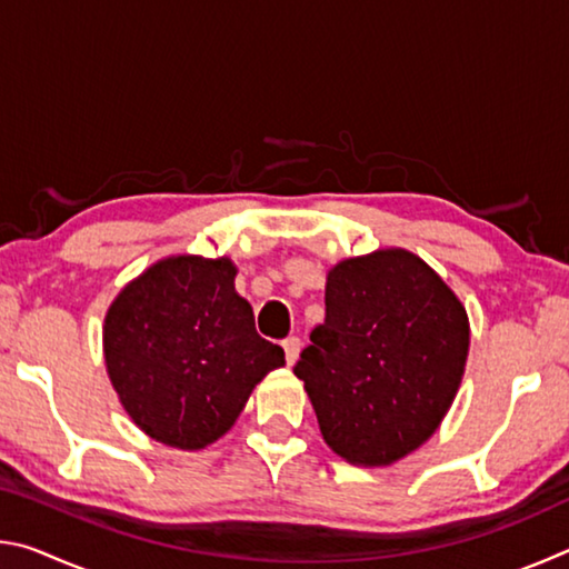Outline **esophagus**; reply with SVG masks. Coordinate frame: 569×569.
Returning <instances> with one entry per match:
<instances>
[{
	"label": "esophagus",
	"mask_w": 569,
	"mask_h": 569,
	"mask_svg": "<svg viewBox=\"0 0 569 569\" xmlns=\"http://www.w3.org/2000/svg\"><path fill=\"white\" fill-rule=\"evenodd\" d=\"M283 351H286L288 366H293L296 359H298V353H301V339H298V336H288V339L283 341Z\"/></svg>",
	"instance_id": "obj_1"
}]
</instances>
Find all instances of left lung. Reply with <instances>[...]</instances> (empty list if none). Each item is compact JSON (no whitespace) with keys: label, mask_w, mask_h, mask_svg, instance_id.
Returning a JSON list of instances; mask_svg holds the SVG:
<instances>
[{"label":"left lung","mask_w":569,"mask_h":569,"mask_svg":"<svg viewBox=\"0 0 569 569\" xmlns=\"http://www.w3.org/2000/svg\"><path fill=\"white\" fill-rule=\"evenodd\" d=\"M469 319L455 291L403 248L346 258L326 278V321L293 373L323 441L359 467H387L435 435L455 401Z\"/></svg>","instance_id":"1"}]
</instances>
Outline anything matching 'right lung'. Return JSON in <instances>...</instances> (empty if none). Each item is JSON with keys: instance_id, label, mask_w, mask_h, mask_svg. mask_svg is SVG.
<instances>
[{"instance_id": "obj_1", "label": "right lung", "mask_w": 569, "mask_h": 569, "mask_svg": "<svg viewBox=\"0 0 569 569\" xmlns=\"http://www.w3.org/2000/svg\"><path fill=\"white\" fill-rule=\"evenodd\" d=\"M236 273L230 258H162L124 286L104 316L112 387L130 419L162 445H213L256 383L286 363L281 346L258 336Z\"/></svg>"}]
</instances>
